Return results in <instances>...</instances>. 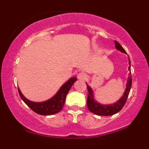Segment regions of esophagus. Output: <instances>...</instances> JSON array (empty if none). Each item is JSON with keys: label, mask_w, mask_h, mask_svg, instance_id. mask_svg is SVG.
<instances>
[{"label": "esophagus", "mask_w": 149, "mask_h": 149, "mask_svg": "<svg viewBox=\"0 0 149 149\" xmlns=\"http://www.w3.org/2000/svg\"><path fill=\"white\" fill-rule=\"evenodd\" d=\"M86 77H87L86 74L83 72H79L78 75H77V78H78L79 80H85Z\"/></svg>", "instance_id": "1"}]
</instances>
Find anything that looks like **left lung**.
Returning <instances> with one entry per match:
<instances>
[{
	"label": "left lung",
	"mask_w": 149,
	"mask_h": 149,
	"mask_svg": "<svg viewBox=\"0 0 149 149\" xmlns=\"http://www.w3.org/2000/svg\"><path fill=\"white\" fill-rule=\"evenodd\" d=\"M115 43L116 48H117L118 50H119L120 52L126 54V52L125 51V49L122 47V46L117 41V40H115ZM129 64H130L129 70H131V66H131V62H130V58H129ZM132 83V75L130 74V76L128 77L125 91V93H124L123 97H122L117 103H115L111 105H102V104H100L98 103H97L95 100H93L92 90H91V89L89 87V85H87V90H88V96H87V107H88V109L91 112V113L95 114V115H96L110 116V115H115L116 113H117L118 112H119L122 109H123L124 105L125 104L126 101H127V99L128 97V95H129L130 89H131Z\"/></svg>",
	"instance_id": "left-lung-1"
}]
</instances>
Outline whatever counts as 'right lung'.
<instances>
[{"mask_svg":"<svg viewBox=\"0 0 149 149\" xmlns=\"http://www.w3.org/2000/svg\"><path fill=\"white\" fill-rule=\"evenodd\" d=\"M77 80L76 77H72L62 86L58 92L52 98L42 102H34L26 98L22 95L19 89L18 92L24 102L36 113L41 115H52L58 113L62 111L66 100V95L75 81Z\"/></svg>","mask_w":149,"mask_h":149,"instance_id":"1","label":"right lung"}]
</instances>
